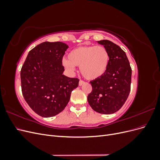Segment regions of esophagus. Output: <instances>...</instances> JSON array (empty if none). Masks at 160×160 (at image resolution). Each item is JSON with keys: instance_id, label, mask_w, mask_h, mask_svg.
I'll use <instances>...</instances> for the list:
<instances>
[{"instance_id": "1", "label": "esophagus", "mask_w": 160, "mask_h": 160, "mask_svg": "<svg viewBox=\"0 0 160 160\" xmlns=\"http://www.w3.org/2000/svg\"><path fill=\"white\" fill-rule=\"evenodd\" d=\"M84 83H85V82H84L83 81H79V86H81V85H83Z\"/></svg>"}]
</instances>
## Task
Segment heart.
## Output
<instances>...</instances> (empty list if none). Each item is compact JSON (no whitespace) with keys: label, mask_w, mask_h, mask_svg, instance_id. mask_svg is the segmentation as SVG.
Wrapping results in <instances>:
<instances>
[{"label":"heart","mask_w":160,"mask_h":160,"mask_svg":"<svg viewBox=\"0 0 160 160\" xmlns=\"http://www.w3.org/2000/svg\"><path fill=\"white\" fill-rule=\"evenodd\" d=\"M110 61L108 51L103 46H81L75 48L64 58L62 65L70 72L79 67L81 73L89 80L98 79L107 71Z\"/></svg>","instance_id":"b5f03b06"}]
</instances>
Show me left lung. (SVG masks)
I'll return each mask as SVG.
<instances>
[{"label":"left lung","instance_id":"obj_1","mask_svg":"<svg viewBox=\"0 0 160 160\" xmlns=\"http://www.w3.org/2000/svg\"><path fill=\"white\" fill-rule=\"evenodd\" d=\"M98 43L108 51L110 61L105 73L90 82L92 91L88 101L96 112L111 114L121 109L128 98L132 68L126 54L120 47L109 40H101Z\"/></svg>","mask_w":160,"mask_h":160}]
</instances>
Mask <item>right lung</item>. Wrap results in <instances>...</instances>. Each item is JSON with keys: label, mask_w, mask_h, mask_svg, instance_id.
Segmentation results:
<instances>
[{"label": "right lung", "mask_w": 160, "mask_h": 160, "mask_svg": "<svg viewBox=\"0 0 160 160\" xmlns=\"http://www.w3.org/2000/svg\"><path fill=\"white\" fill-rule=\"evenodd\" d=\"M69 46L62 42H43L29 51L21 71L22 95L38 115L50 118L69 103L79 80L63 75L62 59Z\"/></svg>", "instance_id": "1"}]
</instances>
